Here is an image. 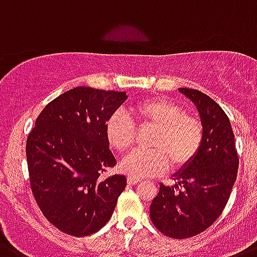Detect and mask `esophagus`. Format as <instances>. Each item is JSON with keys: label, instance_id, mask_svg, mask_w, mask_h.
Here are the masks:
<instances>
[{"label": "esophagus", "instance_id": "obj_1", "mask_svg": "<svg viewBox=\"0 0 257 257\" xmlns=\"http://www.w3.org/2000/svg\"><path fill=\"white\" fill-rule=\"evenodd\" d=\"M140 180H141V179L136 178V176H131V175L128 176V183H129V184H131V185H135V184H137V183H139Z\"/></svg>", "mask_w": 257, "mask_h": 257}]
</instances>
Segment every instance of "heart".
Returning a JSON list of instances; mask_svg holds the SVG:
<instances>
[{"label":"heart","instance_id":"1","mask_svg":"<svg viewBox=\"0 0 257 257\" xmlns=\"http://www.w3.org/2000/svg\"><path fill=\"white\" fill-rule=\"evenodd\" d=\"M133 117L145 125L157 126L152 141L153 150H137L125 157L121 170L136 178H153L165 174L170 163L175 169L189 165L201 149L204 128L195 116L167 98L144 99L132 105ZM105 137L118 153L128 152L135 145L136 126L128 116L116 112L105 121Z\"/></svg>","mask_w":257,"mask_h":257}]
</instances>
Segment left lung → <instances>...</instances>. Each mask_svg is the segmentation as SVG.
I'll list each match as a JSON object with an SVG mask.
<instances>
[{"mask_svg":"<svg viewBox=\"0 0 257 257\" xmlns=\"http://www.w3.org/2000/svg\"><path fill=\"white\" fill-rule=\"evenodd\" d=\"M179 91L197 107L204 141L195 159L175 174V185H159L150 218L166 236L187 239L205 231L222 214L236 180L239 158L225 111L195 88Z\"/></svg>","mask_w":257,"mask_h":257,"instance_id":"left-lung-1","label":"left lung"}]
</instances>
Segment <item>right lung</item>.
Here are the masks:
<instances>
[{"instance_id":"obj_1","label":"right lung","mask_w":257,"mask_h":257,"mask_svg":"<svg viewBox=\"0 0 257 257\" xmlns=\"http://www.w3.org/2000/svg\"><path fill=\"white\" fill-rule=\"evenodd\" d=\"M126 92L74 87L45 105L26 142L30 185L44 217L73 236L109 221L125 189L124 175L103 178L116 165L105 121Z\"/></svg>"}]
</instances>
